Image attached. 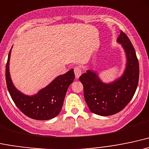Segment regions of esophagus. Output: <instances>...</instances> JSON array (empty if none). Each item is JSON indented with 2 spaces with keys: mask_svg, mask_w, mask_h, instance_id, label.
<instances>
[{
  "mask_svg": "<svg viewBox=\"0 0 149 149\" xmlns=\"http://www.w3.org/2000/svg\"><path fill=\"white\" fill-rule=\"evenodd\" d=\"M74 72L75 74V77H76L77 79H78V78L79 77L80 75L81 74V72H81V69L79 67H76V68H74Z\"/></svg>",
  "mask_w": 149,
  "mask_h": 149,
  "instance_id": "esophagus-1",
  "label": "esophagus"
}]
</instances>
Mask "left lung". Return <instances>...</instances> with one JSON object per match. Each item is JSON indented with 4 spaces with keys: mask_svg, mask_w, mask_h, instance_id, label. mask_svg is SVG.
<instances>
[{
    "mask_svg": "<svg viewBox=\"0 0 149 149\" xmlns=\"http://www.w3.org/2000/svg\"><path fill=\"white\" fill-rule=\"evenodd\" d=\"M117 43L121 44L126 57L125 69L121 76L106 83L96 72L88 70L79 77L90 111L101 116H109L121 111L132 100L139 82V62L131 41L121 31Z\"/></svg>",
    "mask_w": 149,
    "mask_h": 149,
    "instance_id": "obj_1",
    "label": "left lung"
}]
</instances>
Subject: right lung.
Instances as JSON below:
<instances>
[{
  "mask_svg": "<svg viewBox=\"0 0 149 149\" xmlns=\"http://www.w3.org/2000/svg\"><path fill=\"white\" fill-rule=\"evenodd\" d=\"M13 48V47H12ZM12 48L8 54L6 69L7 87L15 105L26 116L38 120H47L59 115L67 90L74 79V70L59 75L34 95H26L15 87L10 73V59Z\"/></svg>",
  "mask_w": 149,
  "mask_h": 149,
  "instance_id": "add662e5",
  "label": "right lung"
}]
</instances>
